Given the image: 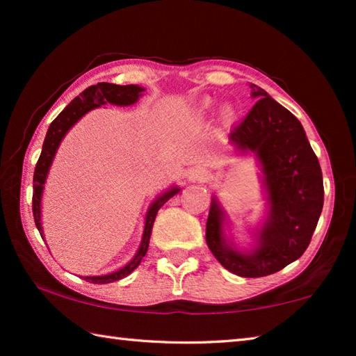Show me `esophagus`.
<instances>
[{
	"label": "esophagus",
	"instance_id": "esophagus-1",
	"mask_svg": "<svg viewBox=\"0 0 356 356\" xmlns=\"http://www.w3.org/2000/svg\"><path fill=\"white\" fill-rule=\"evenodd\" d=\"M186 176H188V179L193 180V182H202V180H206L209 177V171L206 168L196 166V168H191Z\"/></svg>",
	"mask_w": 356,
	"mask_h": 356
}]
</instances>
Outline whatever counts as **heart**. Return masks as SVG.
<instances>
[{
    "label": "heart",
    "instance_id": "heart-1",
    "mask_svg": "<svg viewBox=\"0 0 356 356\" xmlns=\"http://www.w3.org/2000/svg\"><path fill=\"white\" fill-rule=\"evenodd\" d=\"M231 114H232L231 110H226V116H231Z\"/></svg>",
    "mask_w": 356,
    "mask_h": 356
}]
</instances>
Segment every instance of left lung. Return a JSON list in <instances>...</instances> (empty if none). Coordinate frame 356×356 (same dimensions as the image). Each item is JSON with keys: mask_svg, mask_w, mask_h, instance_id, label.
<instances>
[{"mask_svg": "<svg viewBox=\"0 0 356 356\" xmlns=\"http://www.w3.org/2000/svg\"><path fill=\"white\" fill-rule=\"evenodd\" d=\"M250 88L257 102L229 138L237 149L254 152L261 160L270 215L259 232L257 248L243 254L225 242L222 210L213 197L206 242L229 272L261 278L280 272L308 248L323 207V182L321 165L300 120L262 88Z\"/></svg>", "mask_w": 356, "mask_h": 356, "instance_id": "obj_1", "label": "left lung"}]
</instances>
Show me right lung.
Returning a JSON list of instances; mask_svg holds the SVG:
<instances>
[{"mask_svg": "<svg viewBox=\"0 0 356 356\" xmlns=\"http://www.w3.org/2000/svg\"><path fill=\"white\" fill-rule=\"evenodd\" d=\"M144 91L143 88L136 86V84H127V86H119V84L113 83H97L94 86H89L88 89L75 97L70 104L64 108V110L58 114V118L50 124V129L47 131L44 146H42V152L38 160V165H35L34 170V179H33V215H34V222L38 226L40 236H42V225H40V200H42V191H44V184L47 179L48 170H50V165L53 161V156H55L56 150L59 147V143L67 134L69 129L74 125L78 119L84 116L89 110L92 108H97L104 104H111V105H119V106H127L134 105L135 102L140 99L141 92ZM179 188H171L166 191L165 195H161L159 200H156L152 206L149 207V212L146 215V225H144V234L143 240L140 245V250H138L136 256L131 259V261L122 267L118 272L104 275V276H84L83 280L88 282H92V284H108V282H114L118 280H122L125 276L130 275L134 270L140 265L143 257L146 256L147 248H149V238L150 232H152V226L155 221L156 212H159L160 207L172 197Z\"/></svg>", "mask_w": 356, "mask_h": 356, "instance_id": "right-lung-1", "label": "right lung"}]
</instances>
